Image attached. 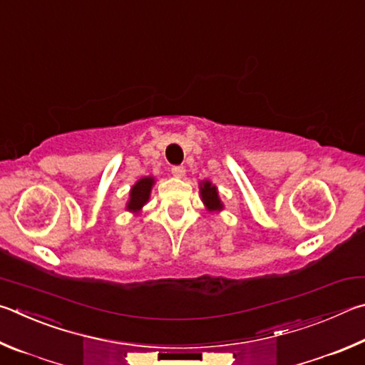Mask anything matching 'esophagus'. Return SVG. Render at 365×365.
I'll list each match as a JSON object with an SVG mask.
<instances>
[{
  "label": "esophagus",
  "mask_w": 365,
  "mask_h": 365,
  "mask_svg": "<svg viewBox=\"0 0 365 365\" xmlns=\"http://www.w3.org/2000/svg\"><path fill=\"white\" fill-rule=\"evenodd\" d=\"M171 175L175 178H182L184 175H186V168H184L182 165H175L171 168Z\"/></svg>",
  "instance_id": "34e87169"
}]
</instances>
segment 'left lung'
<instances>
[{
	"mask_svg": "<svg viewBox=\"0 0 365 365\" xmlns=\"http://www.w3.org/2000/svg\"><path fill=\"white\" fill-rule=\"evenodd\" d=\"M200 195H202V202L205 203V207L207 210H210V212H220V210H222L218 189H216V186H213L210 181L200 182Z\"/></svg>",
	"mask_w": 365,
	"mask_h": 365,
	"instance_id": "left-lung-1",
	"label": "left lung"
}]
</instances>
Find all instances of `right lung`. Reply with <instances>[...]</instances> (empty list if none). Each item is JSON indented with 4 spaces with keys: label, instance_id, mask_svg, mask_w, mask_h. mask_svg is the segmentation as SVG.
<instances>
[{
    "label": "right lung",
    "instance_id": "add662e5",
    "mask_svg": "<svg viewBox=\"0 0 365 365\" xmlns=\"http://www.w3.org/2000/svg\"><path fill=\"white\" fill-rule=\"evenodd\" d=\"M153 182H155V179H153L152 176H145V178H140L139 181L134 184L130 190V200H128V203H126L128 212L138 213L139 210L143 208L147 202H149Z\"/></svg>",
    "mask_w": 365,
    "mask_h": 365
}]
</instances>
